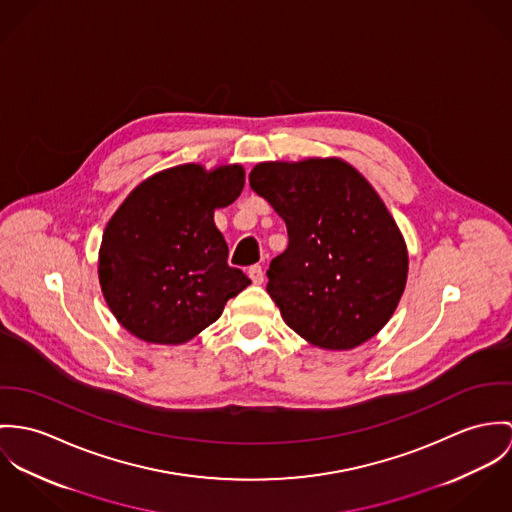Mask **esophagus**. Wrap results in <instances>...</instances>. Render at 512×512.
Listing matches in <instances>:
<instances>
[{
  "label": "esophagus",
  "instance_id": "1",
  "mask_svg": "<svg viewBox=\"0 0 512 512\" xmlns=\"http://www.w3.org/2000/svg\"><path fill=\"white\" fill-rule=\"evenodd\" d=\"M249 279L253 281V284H261L265 281V273H263V267L261 265H251L249 271H247Z\"/></svg>",
  "mask_w": 512,
  "mask_h": 512
}]
</instances>
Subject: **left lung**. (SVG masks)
Instances as JSON below:
<instances>
[{
    "label": "left lung",
    "instance_id": "1",
    "mask_svg": "<svg viewBox=\"0 0 512 512\" xmlns=\"http://www.w3.org/2000/svg\"><path fill=\"white\" fill-rule=\"evenodd\" d=\"M249 184L288 231L267 271L284 322L324 349L371 340L393 316L408 271L404 239L373 186L340 159L261 163Z\"/></svg>",
    "mask_w": 512,
    "mask_h": 512
}]
</instances>
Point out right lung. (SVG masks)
I'll return each instance as SVG.
<instances>
[{"label":"right lung","instance_id":"add662e5","mask_svg":"<svg viewBox=\"0 0 512 512\" xmlns=\"http://www.w3.org/2000/svg\"><path fill=\"white\" fill-rule=\"evenodd\" d=\"M245 184L239 165H180L141 182L102 237L100 284L117 322L139 340L176 345L214 324L251 281L228 265L214 210Z\"/></svg>","mask_w":512,"mask_h":512}]
</instances>
